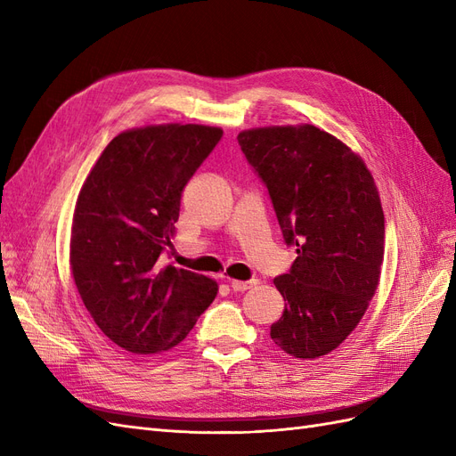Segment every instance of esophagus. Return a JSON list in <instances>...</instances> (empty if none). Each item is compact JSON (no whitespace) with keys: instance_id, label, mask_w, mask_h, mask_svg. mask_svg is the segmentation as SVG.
Listing matches in <instances>:
<instances>
[{"instance_id":"34e87169","label":"esophagus","mask_w":456,"mask_h":456,"mask_svg":"<svg viewBox=\"0 0 456 456\" xmlns=\"http://www.w3.org/2000/svg\"><path fill=\"white\" fill-rule=\"evenodd\" d=\"M255 283H256L255 280H251V281L232 280V281H230V287H232V291H233V293H243V291H247V289H251Z\"/></svg>"}]
</instances>
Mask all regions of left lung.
Segmentation results:
<instances>
[{"label": "left lung", "instance_id": "obj_1", "mask_svg": "<svg viewBox=\"0 0 456 456\" xmlns=\"http://www.w3.org/2000/svg\"><path fill=\"white\" fill-rule=\"evenodd\" d=\"M268 188L291 270L273 280L285 300L270 337L314 360L335 350L363 317L384 258V213L363 159L314 126L262 127L238 134Z\"/></svg>", "mask_w": 456, "mask_h": 456}]
</instances>
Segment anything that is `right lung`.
Masks as SVG:
<instances>
[{
  "mask_svg": "<svg viewBox=\"0 0 456 456\" xmlns=\"http://www.w3.org/2000/svg\"><path fill=\"white\" fill-rule=\"evenodd\" d=\"M223 139L207 126H150L118 134L77 196L70 266L81 300L123 350L165 352L194 329L218 285L163 265L183 190Z\"/></svg>",
  "mask_w": 456,
  "mask_h": 456,
  "instance_id": "1",
  "label": "right lung"
}]
</instances>
